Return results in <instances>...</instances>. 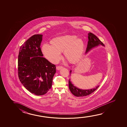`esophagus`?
<instances>
[{
    "label": "esophagus",
    "instance_id": "34e87169",
    "mask_svg": "<svg viewBox=\"0 0 127 127\" xmlns=\"http://www.w3.org/2000/svg\"><path fill=\"white\" fill-rule=\"evenodd\" d=\"M63 68V67L62 66H60V65H59V66H58L56 67V68H57V69L58 70H59L61 69V68Z\"/></svg>",
    "mask_w": 127,
    "mask_h": 127
}]
</instances>
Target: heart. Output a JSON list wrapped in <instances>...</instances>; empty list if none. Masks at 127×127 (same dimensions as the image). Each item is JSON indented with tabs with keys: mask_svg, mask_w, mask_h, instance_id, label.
Wrapping results in <instances>:
<instances>
[{
	"mask_svg": "<svg viewBox=\"0 0 127 127\" xmlns=\"http://www.w3.org/2000/svg\"><path fill=\"white\" fill-rule=\"evenodd\" d=\"M49 44L50 45L45 44L42 46V52L48 60L53 63L59 61L63 52L65 59L71 63L79 61L83 52V40L75 35L57 37L51 40Z\"/></svg>",
	"mask_w": 127,
	"mask_h": 127,
	"instance_id": "obj_1",
	"label": "heart"
}]
</instances>
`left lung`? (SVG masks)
Segmentation results:
<instances>
[{"mask_svg": "<svg viewBox=\"0 0 127 127\" xmlns=\"http://www.w3.org/2000/svg\"><path fill=\"white\" fill-rule=\"evenodd\" d=\"M88 35L89 41L88 42L87 48L86 50V53L88 52L90 50L93 48L99 45H101L104 46V44L102 42H101L99 38H98L95 35H94V34L89 32ZM71 70L70 72L71 73ZM68 85L69 89L71 93L73 94L76 97H83L85 96L89 95L94 92L99 86H98L94 89H91L89 90H82L75 87V86H74L73 84L71 83L70 80L68 81Z\"/></svg>", "mask_w": 127, "mask_h": 127, "instance_id": "obj_1", "label": "left lung"}]
</instances>
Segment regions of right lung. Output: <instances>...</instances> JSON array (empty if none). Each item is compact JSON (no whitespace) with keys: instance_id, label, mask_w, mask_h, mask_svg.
<instances>
[{"instance_id":"add662e5","label":"right lung","mask_w":127,"mask_h":127,"mask_svg":"<svg viewBox=\"0 0 127 127\" xmlns=\"http://www.w3.org/2000/svg\"><path fill=\"white\" fill-rule=\"evenodd\" d=\"M42 35H34L20 46L18 59L19 80L26 89L37 95L51 88L56 65L42 56L40 45Z\"/></svg>"}]
</instances>
